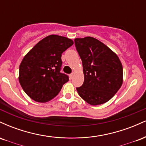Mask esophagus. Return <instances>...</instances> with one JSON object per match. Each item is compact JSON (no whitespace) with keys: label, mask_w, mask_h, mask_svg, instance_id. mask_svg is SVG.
<instances>
[{"label":"esophagus","mask_w":146,"mask_h":146,"mask_svg":"<svg viewBox=\"0 0 146 146\" xmlns=\"http://www.w3.org/2000/svg\"><path fill=\"white\" fill-rule=\"evenodd\" d=\"M73 73H71V74L69 75V78H70V80H71V79L73 78Z\"/></svg>","instance_id":"34e87169"}]
</instances>
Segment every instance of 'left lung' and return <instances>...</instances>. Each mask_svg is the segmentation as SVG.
I'll use <instances>...</instances> for the list:
<instances>
[{
	"label": "left lung",
	"mask_w": 146,
	"mask_h": 146,
	"mask_svg": "<svg viewBox=\"0 0 146 146\" xmlns=\"http://www.w3.org/2000/svg\"><path fill=\"white\" fill-rule=\"evenodd\" d=\"M75 45L84 75L83 84L76 88L79 95L93 106L109 101L123 83V67L118 56L92 37L75 38Z\"/></svg>",
	"instance_id": "obj_1"
}]
</instances>
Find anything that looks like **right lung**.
Returning a JSON list of instances; mask_svg holds the SVG:
<instances>
[{
	"instance_id": "add662e5",
	"label": "right lung",
	"mask_w": 146,
	"mask_h": 146,
	"mask_svg": "<svg viewBox=\"0 0 146 146\" xmlns=\"http://www.w3.org/2000/svg\"><path fill=\"white\" fill-rule=\"evenodd\" d=\"M73 44L66 37L50 35L38 42L22 60L19 82L34 101L44 103L54 98L69 80L60 72L62 53Z\"/></svg>"
}]
</instances>
